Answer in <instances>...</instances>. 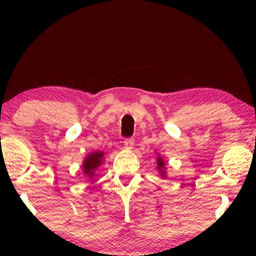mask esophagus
Masks as SVG:
<instances>
[{"instance_id": "1", "label": "esophagus", "mask_w": 256, "mask_h": 256, "mask_svg": "<svg viewBox=\"0 0 256 256\" xmlns=\"http://www.w3.org/2000/svg\"><path fill=\"white\" fill-rule=\"evenodd\" d=\"M124 146L126 149H132V146H134V138H126L124 142Z\"/></svg>"}]
</instances>
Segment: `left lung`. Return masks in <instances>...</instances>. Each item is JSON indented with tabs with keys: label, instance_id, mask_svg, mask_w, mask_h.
I'll return each instance as SVG.
<instances>
[{
	"label": "left lung",
	"instance_id": "1",
	"mask_svg": "<svg viewBox=\"0 0 256 256\" xmlns=\"http://www.w3.org/2000/svg\"><path fill=\"white\" fill-rule=\"evenodd\" d=\"M157 169H158V171L160 172V176H166V172H164V169H166V160H164L162 157L158 156L157 157Z\"/></svg>",
	"mask_w": 256,
	"mask_h": 256
}]
</instances>
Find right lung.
Masks as SVG:
<instances>
[{
  "instance_id": "right-lung-1",
  "label": "right lung",
  "mask_w": 256,
  "mask_h": 256,
  "mask_svg": "<svg viewBox=\"0 0 256 256\" xmlns=\"http://www.w3.org/2000/svg\"><path fill=\"white\" fill-rule=\"evenodd\" d=\"M104 154L102 152H90V155H87V157L84 160L82 163V170L84 174L86 176L90 177V180H92L96 174V170L101 166V163L104 162Z\"/></svg>"
}]
</instances>
